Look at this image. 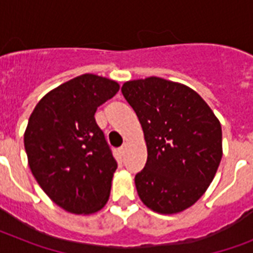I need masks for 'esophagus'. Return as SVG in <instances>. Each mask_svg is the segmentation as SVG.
Wrapping results in <instances>:
<instances>
[{"label": "esophagus", "mask_w": 253, "mask_h": 253, "mask_svg": "<svg viewBox=\"0 0 253 253\" xmlns=\"http://www.w3.org/2000/svg\"><path fill=\"white\" fill-rule=\"evenodd\" d=\"M126 144H123V146L122 147H121V148H119V152H121V154H125V152H126Z\"/></svg>", "instance_id": "esophagus-1"}]
</instances>
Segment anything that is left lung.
<instances>
[{"label": "left lung", "mask_w": 253, "mask_h": 253, "mask_svg": "<svg viewBox=\"0 0 253 253\" xmlns=\"http://www.w3.org/2000/svg\"><path fill=\"white\" fill-rule=\"evenodd\" d=\"M147 143V163L135 176L147 208L174 214L206 192L222 159V127L198 93L160 77L125 83Z\"/></svg>", "instance_id": "obj_1"}]
</instances>
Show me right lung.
Instances as JSON below:
<instances>
[{
  "mask_svg": "<svg viewBox=\"0 0 253 253\" xmlns=\"http://www.w3.org/2000/svg\"><path fill=\"white\" fill-rule=\"evenodd\" d=\"M118 83L81 75L38 102L25 131V150L35 180L60 208L73 214L101 210L117 169L97 107L113 98Z\"/></svg>",
  "mask_w": 253,
  "mask_h": 253,
  "instance_id": "obj_1",
  "label": "right lung"
}]
</instances>
